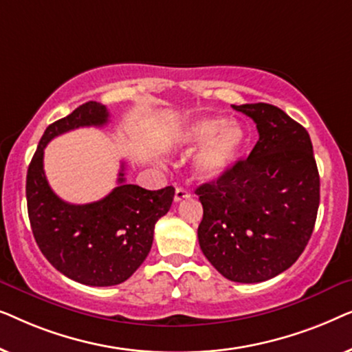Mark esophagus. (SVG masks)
<instances>
[{"label":"esophagus","instance_id":"obj_1","mask_svg":"<svg viewBox=\"0 0 352 352\" xmlns=\"http://www.w3.org/2000/svg\"><path fill=\"white\" fill-rule=\"evenodd\" d=\"M190 197V192L184 189V187H176V192H175V201H181L184 199H189Z\"/></svg>","mask_w":352,"mask_h":352}]
</instances>
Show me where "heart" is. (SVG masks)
Wrapping results in <instances>:
<instances>
[{"label": "heart", "mask_w": 352, "mask_h": 352, "mask_svg": "<svg viewBox=\"0 0 352 352\" xmlns=\"http://www.w3.org/2000/svg\"><path fill=\"white\" fill-rule=\"evenodd\" d=\"M179 141L186 151L201 148L195 160V173L200 179L211 181L235 166L247 146V131L239 122L204 117L187 124Z\"/></svg>", "instance_id": "1"}]
</instances>
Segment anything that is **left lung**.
Here are the masks:
<instances>
[{
    "label": "left lung",
    "instance_id": "1",
    "mask_svg": "<svg viewBox=\"0 0 352 352\" xmlns=\"http://www.w3.org/2000/svg\"><path fill=\"white\" fill-rule=\"evenodd\" d=\"M256 123L247 160L195 189L204 206L199 243L226 278L269 280L305 252L314 230L320 179L309 134L276 105H232Z\"/></svg>",
    "mask_w": 352,
    "mask_h": 352
}]
</instances>
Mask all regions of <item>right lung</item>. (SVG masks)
<instances>
[{
    "label": "right lung",
    "instance_id": "add662e5",
    "mask_svg": "<svg viewBox=\"0 0 352 352\" xmlns=\"http://www.w3.org/2000/svg\"><path fill=\"white\" fill-rule=\"evenodd\" d=\"M107 107L89 100L46 128L27 171V208L33 237L45 258L72 280L89 287L118 285L144 263L153 242V228L168 213L175 187L147 190L124 182L93 204L74 205L59 199L43 170L51 139L81 126H104Z\"/></svg>",
    "mask_w": 352,
    "mask_h": 352
}]
</instances>
